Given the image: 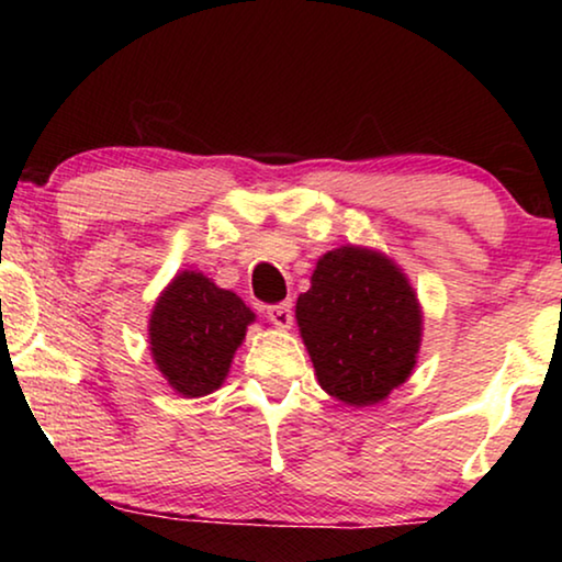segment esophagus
I'll return each mask as SVG.
<instances>
[{"mask_svg": "<svg viewBox=\"0 0 562 562\" xmlns=\"http://www.w3.org/2000/svg\"><path fill=\"white\" fill-rule=\"evenodd\" d=\"M266 317H268V322H271L273 327H279V329H289L291 325H294V310H291L289 302L268 306Z\"/></svg>", "mask_w": 562, "mask_h": 562, "instance_id": "esophagus-1", "label": "esophagus"}]
</instances>
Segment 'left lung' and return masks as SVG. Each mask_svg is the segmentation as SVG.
<instances>
[{
	"label": "left lung",
	"instance_id": "obj_1",
	"mask_svg": "<svg viewBox=\"0 0 562 562\" xmlns=\"http://www.w3.org/2000/svg\"><path fill=\"white\" fill-rule=\"evenodd\" d=\"M296 325L319 386L350 406H371L417 366L422 306L394 260L342 245L317 260L296 299Z\"/></svg>",
	"mask_w": 562,
	"mask_h": 562
}]
</instances>
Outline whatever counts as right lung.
<instances>
[{"label": "right lung", "mask_w": 562, "mask_h": 562, "mask_svg": "<svg viewBox=\"0 0 562 562\" xmlns=\"http://www.w3.org/2000/svg\"><path fill=\"white\" fill-rule=\"evenodd\" d=\"M256 314L233 291L204 273L181 271L150 314V352L158 371L181 396H206L227 379Z\"/></svg>", "instance_id": "1"}]
</instances>
